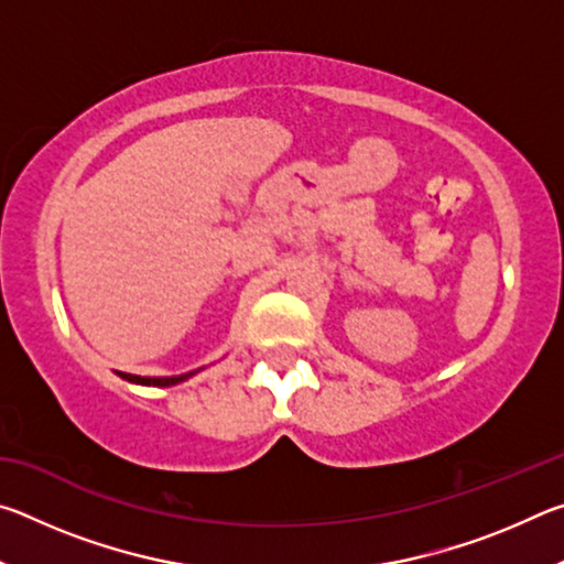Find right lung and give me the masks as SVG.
I'll list each match as a JSON object with an SVG mask.
<instances>
[{
    "label": "right lung",
    "instance_id": "1",
    "mask_svg": "<svg viewBox=\"0 0 564 564\" xmlns=\"http://www.w3.org/2000/svg\"><path fill=\"white\" fill-rule=\"evenodd\" d=\"M123 380H129V383H139V386H156V388H169V386H176L181 380L191 378L194 373H186V376H174V378H144V376H131V373H119Z\"/></svg>",
    "mask_w": 564,
    "mask_h": 564
}]
</instances>
